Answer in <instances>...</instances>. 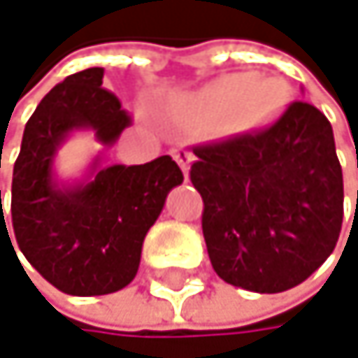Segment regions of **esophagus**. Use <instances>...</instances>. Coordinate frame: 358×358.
<instances>
[{
  "mask_svg": "<svg viewBox=\"0 0 358 358\" xmlns=\"http://www.w3.org/2000/svg\"><path fill=\"white\" fill-rule=\"evenodd\" d=\"M169 155L176 159V163H178V165L182 167V171H185V173L189 171V163H191V159H193L189 150H185L182 146H176V148H171V150H169Z\"/></svg>",
  "mask_w": 358,
  "mask_h": 358,
  "instance_id": "1",
  "label": "esophagus"
}]
</instances>
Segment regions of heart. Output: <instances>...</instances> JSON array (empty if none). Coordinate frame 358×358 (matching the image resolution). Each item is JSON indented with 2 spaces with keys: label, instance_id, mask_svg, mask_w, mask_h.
<instances>
[{
  "label": "heart",
  "instance_id": "1",
  "mask_svg": "<svg viewBox=\"0 0 358 358\" xmlns=\"http://www.w3.org/2000/svg\"><path fill=\"white\" fill-rule=\"evenodd\" d=\"M246 88H248V80L242 78V76H236V78H227V80H222V83L212 91V97H214V101H216L218 106H222V108L229 110V108L238 106L242 99H244V101H252V99L257 97L255 89H249V91L246 92Z\"/></svg>",
  "mask_w": 358,
  "mask_h": 358
}]
</instances>
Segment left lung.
<instances>
[{"mask_svg": "<svg viewBox=\"0 0 358 358\" xmlns=\"http://www.w3.org/2000/svg\"><path fill=\"white\" fill-rule=\"evenodd\" d=\"M191 182L203 199L201 229L224 282L282 293L334 252L344 180L327 116L306 101L248 131L193 146Z\"/></svg>", "mask_w": 358, "mask_h": 358, "instance_id": "8db88e82", "label": "left lung"}]
</instances>
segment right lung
<instances>
[{
	"mask_svg": "<svg viewBox=\"0 0 358 358\" xmlns=\"http://www.w3.org/2000/svg\"><path fill=\"white\" fill-rule=\"evenodd\" d=\"M101 83L103 69L91 67L67 76L40 101L24 124L12 173L10 212L20 252L55 289L76 297L108 295L131 282L148 229L167 193L185 180L165 155L144 165L106 167L71 191L52 187L55 148L71 129L91 127L99 142L112 144L134 122ZM0 229L8 234L3 216Z\"/></svg>",
	"mask_w": 358,
	"mask_h": 358,
	"instance_id": "right-lung-1",
	"label": "right lung"
}]
</instances>
